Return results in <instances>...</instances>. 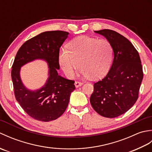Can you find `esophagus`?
I'll list each match as a JSON object with an SVG mask.
<instances>
[{"instance_id": "esophagus-1", "label": "esophagus", "mask_w": 152, "mask_h": 152, "mask_svg": "<svg viewBox=\"0 0 152 152\" xmlns=\"http://www.w3.org/2000/svg\"><path fill=\"white\" fill-rule=\"evenodd\" d=\"M74 85H75L76 88H78V87H80V86H82L83 85V83L77 81V82H75V83H74Z\"/></svg>"}]
</instances>
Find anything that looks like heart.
Wrapping results in <instances>:
<instances>
[{
  "label": "heart",
  "instance_id": "b5f03b06",
  "mask_svg": "<svg viewBox=\"0 0 152 152\" xmlns=\"http://www.w3.org/2000/svg\"><path fill=\"white\" fill-rule=\"evenodd\" d=\"M67 47L69 51L60 52L59 63L68 78H72L79 65L80 74L91 79L101 78L107 72L112 57L107 40L80 36L71 40Z\"/></svg>",
  "mask_w": 152,
  "mask_h": 152
}]
</instances>
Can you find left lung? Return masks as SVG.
<instances>
[{
	"instance_id": "obj_1",
	"label": "left lung",
	"mask_w": 152,
	"mask_h": 152,
	"mask_svg": "<svg viewBox=\"0 0 152 152\" xmlns=\"http://www.w3.org/2000/svg\"><path fill=\"white\" fill-rule=\"evenodd\" d=\"M106 38L114 52L107 75L94 84L90 97L93 109L105 118H116L128 111L137 101L143 79L138 51L131 42L109 29L95 31Z\"/></svg>"
}]
</instances>
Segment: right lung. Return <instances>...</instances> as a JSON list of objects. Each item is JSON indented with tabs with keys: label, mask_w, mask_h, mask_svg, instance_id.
<instances>
[{
	"label": "right lung",
	"mask_w": 152,
	"mask_h": 152,
	"mask_svg": "<svg viewBox=\"0 0 152 152\" xmlns=\"http://www.w3.org/2000/svg\"><path fill=\"white\" fill-rule=\"evenodd\" d=\"M69 33L61 31H46L22 45L12 65V79L15 99L31 117L42 121H51L59 118L65 111L70 96L74 89V81L58 75L59 48ZM46 61L48 78L40 89L31 90L22 83L20 68L35 60Z\"/></svg>",
	"instance_id": "right-lung-1"
}]
</instances>
